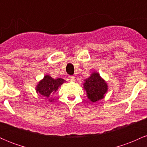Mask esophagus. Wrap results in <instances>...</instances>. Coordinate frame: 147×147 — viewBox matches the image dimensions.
Wrapping results in <instances>:
<instances>
[{
	"label": "esophagus",
	"instance_id": "obj_1",
	"mask_svg": "<svg viewBox=\"0 0 147 147\" xmlns=\"http://www.w3.org/2000/svg\"><path fill=\"white\" fill-rule=\"evenodd\" d=\"M69 79H70V81H74L75 80V77H74V76H69Z\"/></svg>",
	"mask_w": 147,
	"mask_h": 147
}]
</instances>
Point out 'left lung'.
<instances>
[{
	"mask_svg": "<svg viewBox=\"0 0 147 147\" xmlns=\"http://www.w3.org/2000/svg\"><path fill=\"white\" fill-rule=\"evenodd\" d=\"M84 88L86 90L88 97L92 102L104 98L107 91V84L101 78L98 73H92L90 77L85 80Z\"/></svg>",
	"mask_w": 147,
	"mask_h": 147,
	"instance_id": "8db88e82",
	"label": "left lung"
}]
</instances>
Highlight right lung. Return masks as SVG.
Returning <instances> with one entry per match:
<instances>
[{
  "mask_svg": "<svg viewBox=\"0 0 147 147\" xmlns=\"http://www.w3.org/2000/svg\"><path fill=\"white\" fill-rule=\"evenodd\" d=\"M64 82L65 80L61 78L55 79L49 75H45L36 86V92L48 97L53 95Z\"/></svg>",
  "mask_w": 147,
  "mask_h": 147,
  "instance_id": "1",
  "label": "right lung"
}]
</instances>
